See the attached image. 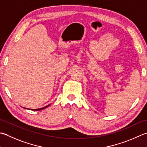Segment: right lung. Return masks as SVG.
Instances as JSON below:
<instances>
[{
	"instance_id": "add662e5",
	"label": "right lung",
	"mask_w": 147,
	"mask_h": 147,
	"mask_svg": "<svg viewBox=\"0 0 147 147\" xmlns=\"http://www.w3.org/2000/svg\"><path fill=\"white\" fill-rule=\"evenodd\" d=\"M50 105H50H48V106H45V107H43V108H39V109H28V110H33V111H40V110H43V109H45V108H47V107H48ZM25 108V109H27V108Z\"/></svg>"
}]
</instances>
